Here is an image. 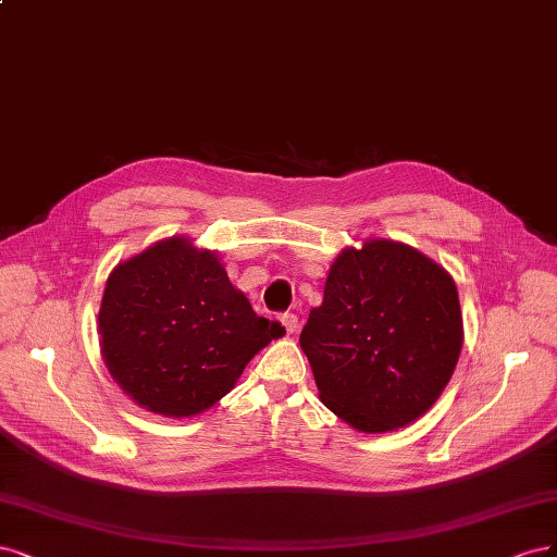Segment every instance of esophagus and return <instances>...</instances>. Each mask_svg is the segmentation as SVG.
I'll list each match as a JSON object with an SVG mask.
<instances>
[{
    "instance_id": "obj_1",
    "label": "esophagus",
    "mask_w": 557,
    "mask_h": 557,
    "mask_svg": "<svg viewBox=\"0 0 557 557\" xmlns=\"http://www.w3.org/2000/svg\"><path fill=\"white\" fill-rule=\"evenodd\" d=\"M280 324L284 326V331L286 333H296V329H298V317L296 314H292V312H284V314H280Z\"/></svg>"
}]
</instances>
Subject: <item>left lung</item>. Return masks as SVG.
<instances>
[{
	"mask_svg": "<svg viewBox=\"0 0 557 557\" xmlns=\"http://www.w3.org/2000/svg\"><path fill=\"white\" fill-rule=\"evenodd\" d=\"M460 347L454 277L386 238L339 252L300 333L321 403L363 433L423 417L451 380Z\"/></svg>",
	"mask_w": 557,
	"mask_h": 557,
	"instance_id": "obj_1",
	"label": "left lung"
}]
</instances>
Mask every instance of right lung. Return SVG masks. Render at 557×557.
Masks as SVG:
<instances>
[{"mask_svg": "<svg viewBox=\"0 0 557 557\" xmlns=\"http://www.w3.org/2000/svg\"><path fill=\"white\" fill-rule=\"evenodd\" d=\"M280 321L259 317L220 259L189 238L159 240L115 265L99 308L101 356L127 396L173 419L210 409L236 386Z\"/></svg>", "mask_w": 557, "mask_h": 557, "instance_id": "obj_1", "label": "right lung"}]
</instances>
